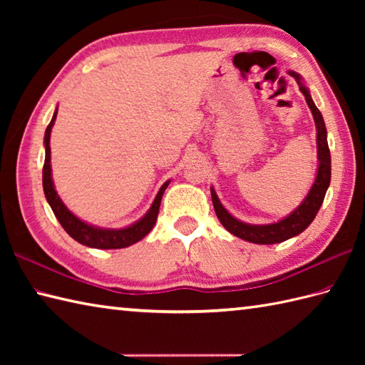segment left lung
I'll list each match as a JSON object with an SVG mask.
<instances>
[{
    "instance_id": "left-lung-1",
    "label": "left lung",
    "mask_w": 365,
    "mask_h": 365,
    "mask_svg": "<svg viewBox=\"0 0 365 365\" xmlns=\"http://www.w3.org/2000/svg\"><path fill=\"white\" fill-rule=\"evenodd\" d=\"M289 75L297 80L302 96L306 98L307 106L311 108L317 128V160H319V165H317V175L314 178V183L306 197L302 199V202L294 208L292 213L284 216L282 220L269 224H250L240 221L234 215H230L226 210V207L221 204L215 188H210L215 213L218 216L222 226L226 227L232 235L255 245L282 243L285 240L297 237L301 232H304L309 227V224L314 221L315 215L319 213L331 182V153L328 147V131L327 127H324L323 115L319 111V108L315 106L311 97V91L307 89L302 76L293 71H289Z\"/></svg>"
}]
</instances>
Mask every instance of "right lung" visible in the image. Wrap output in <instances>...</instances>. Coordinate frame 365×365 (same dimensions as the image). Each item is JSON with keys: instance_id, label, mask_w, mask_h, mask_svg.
Listing matches in <instances>:
<instances>
[{"instance_id": "right-lung-1", "label": "right lung", "mask_w": 365, "mask_h": 365, "mask_svg": "<svg viewBox=\"0 0 365 365\" xmlns=\"http://www.w3.org/2000/svg\"><path fill=\"white\" fill-rule=\"evenodd\" d=\"M56 115H58V108L54 110L48 127L45 130V136H43L45 163H43V174H42V183H43V192H45L46 202L50 204L54 216H56L58 221L61 222V226L64 227V230L68 235L88 247H96V250H122V247L138 243L139 240H143L147 234H149L152 227L155 226V222H157L163 192L166 191L170 180L161 185V188L158 190L157 196H155L150 208L147 210V213L143 216V218L135 221L133 224H130L127 227L106 229V227H98V226H94V224H89L86 221L80 220L78 216L68 210L66 204L63 202V199L59 197L58 191L54 190V182L51 177V163H50L51 161L50 135H51V128L54 125V120H56Z\"/></svg>"}]
</instances>
